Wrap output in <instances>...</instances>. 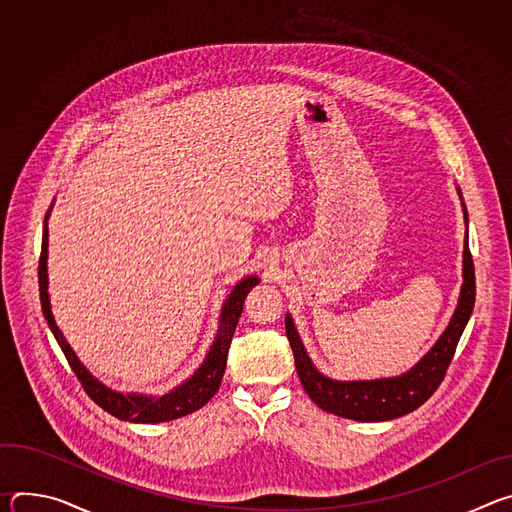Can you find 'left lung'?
<instances>
[{
	"mask_svg": "<svg viewBox=\"0 0 512 512\" xmlns=\"http://www.w3.org/2000/svg\"><path fill=\"white\" fill-rule=\"evenodd\" d=\"M458 196L462 200V190L456 186ZM464 221L468 227V210L462 200ZM462 287L458 306L450 318V324L435 340V344L413 364V367L397 377H383L371 381H336L326 377L316 369L312 362L300 332L296 328L291 314H285V334L291 350H294L296 369L306 393L312 401L338 417L354 419V421H389L401 415L415 411L423 405L433 391L440 387L444 375L454 358L460 336L472 316L474 298H476V277L474 263L468 247V231L464 239V255H462Z\"/></svg>",
	"mask_w": 512,
	"mask_h": 512,
	"instance_id": "1",
	"label": "left lung"
}]
</instances>
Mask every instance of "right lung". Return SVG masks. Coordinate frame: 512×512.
Segmentation results:
<instances>
[{
    "instance_id": "add662e5",
    "label": "right lung",
    "mask_w": 512,
    "mask_h": 512,
    "mask_svg": "<svg viewBox=\"0 0 512 512\" xmlns=\"http://www.w3.org/2000/svg\"><path fill=\"white\" fill-rule=\"evenodd\" d=\"M54 202L50 204L46 218H44V231H42V253H40V265H38V283H40V302H42V314L62 348L70 369L75 371L77 379L89 393V397L103 407L107 413L115 415L117 419L131 421V423H162V421H172L178 417H184L188 413H194L196 409L204 407L214 393L221 387L225 369H227V356H229V346L235 334V328L239 324L243 304L249 291L259 283L257 275H247L243 277L227 296L223 310H221V320H218V330L216 336L210 344L208 354L204 356L200 367L190 375L184 383L174 387L172 391L164 395H143V393H123L107 387L101 383L85 364L79 360L77 352L70 348L66 342L64 334L60 332L54 314H52V304H50V294H48V218L52 212Z\"/></svg>"
}]
</instances>
